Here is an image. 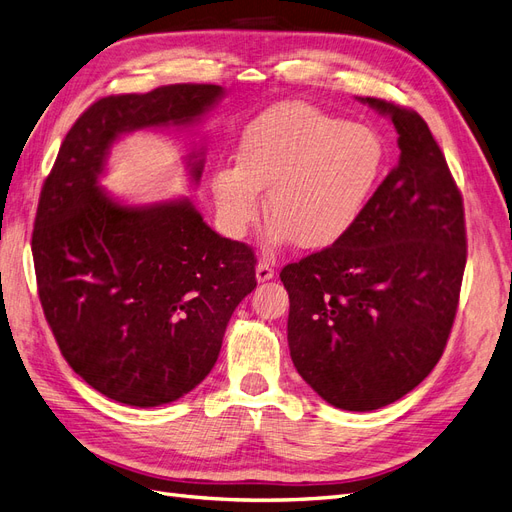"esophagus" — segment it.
<instances>
[{"instance_id": "1", "label": "esophagus", "mask_w": 512, "mask_h": 512, "mask_svg": "<svg viewBox=\"0 0 512 512\" xmlns=\"http://www.w3.org/2000/svg\"><path fill=\"white\" fill-rule=\"evenodd\" d=\"M273 275H275V269L269 265V262L260 260L256 265V280L258 282H269V280H273Z\"/></svg>"}]
</instances>
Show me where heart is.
<instances>
[{"label":"heart","mask_w":512,"mask_h":512,"mask_svg":"<svg viewBox=\"0 0 512 512\" xmlns=\"http://www.w3.org/2000/svg\"><path fill=\"white\" fill-rule=\"evenodd\" d=\"M386 160L389 149L371 126L305 102L277 104L241 134L239 164L215 170L213 200L230 235L243 237L262 213L260 190H269V241L324 250L359 226Z\"/></svg>","instance_id":"1"}]
</instances>
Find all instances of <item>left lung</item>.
I'll list each match as a JSON object with an SVG mask.
<instances>
[{"label": "left lung", "mask_w": 512, "mask_h": 512, "mask_svg": "<svg viewBox=\"0 0 512 512\" xmlns=\"http://www.w3.org/2000/svg\"><path fill=\"white\" fill-rule=\"evenodd\" d=\"M359 100L393 121L399 162L344 241L286 265L280 277L301 378L327 404L369 412L410 393L440 361L466 269V222L423 117Z\"/></svg>", "instance_id": "8db88e82"}]
</instances>
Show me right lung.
Returning <instances> with one entry per match:
<instances>
[{
  "instance_id": "obj_1",
  "label": "right lung",
  "mask_w": 512,
  "mask_h": 512,
  "mask_svg": "<svg viewBox=\"0 0 512 512\" xmlns=\"http://www.w3.org/2000/svg\"><path fill=\"white\" fill-rule=\"evenodd\" d=\"M222 98L220 85L102 98L76 119L42 185L32 252L44 316L68 365L119 404L153 408L196 389L256 288L252 247L211 230L192 198L128 205L100 185L119 138L194 128ZM203 168L205 149H192V185Z\"/></svg>"
}]
</instances>
